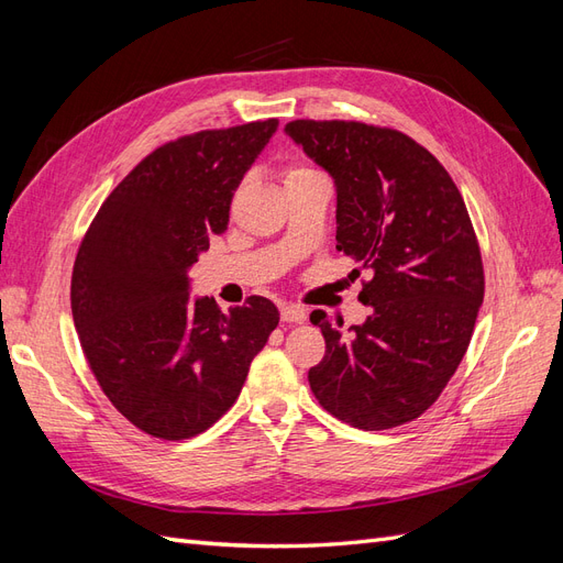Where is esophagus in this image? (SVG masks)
<instances>
[{
	"label": "esophagus",
	"mask_w": 563,
	"mask_h": 563,
	"mask_svg": "<svg viewBox=\"0 0 563 563\" xmlns=\"http://www.w3.org/2000/svg\"><path fill=\"white\" fill-rule=\"evenodd\" d=\"M305 319H308V310L300 308V305H282V321L302 323Z\"/></svg>",
	"instance_id": "1"
}]
</instances>
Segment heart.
Wrapping results in <instances>:
<instances>
[{"instance_id":"b5f03b06","label":"heart","mask_w":563,"mask_h":563,"mask_svg":"<svg viewBox=\"0 0 563 563\" xmlns=\"http://www.w3.org/2000/svg\"><path fill=\"white\" fill-rule=\"evenodd\" d=\"M300 174H312V168H308V166H291L286 172V178H291V176H300Z\"/></svg>"}]
</instances>
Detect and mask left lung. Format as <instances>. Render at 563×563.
<instances>
[{
  "instance_id": "obj_1",
  "label": "left lung",
  "mask_w": 563,
  "mask_h": 563,
  "mask_svg": "<svg viewBox=\"0 0 563 563\" xmlns=\"http://www.w3.org/2000/svg\"><path fill=\"white\" fill-rule=\"evenodd\" d=\"M284 131L335 183V249L371 272L362 327L343 333V321L310 314L327 340L310 387L352 428L411 422L463 362L484 300L482 251L463 195L432 152L401 131L340 119H296Z\"/></svg>"
}]
</instances>
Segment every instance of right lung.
I'll use <instances>...</instances> for the list:
<instances>
[{
  "label": "right lung",
  "instance_id": "1",
  "mask_svg": "<svg viewBox=\"0 0 563 563\" xmlns=\"http://www.w3.org/2000/svg\"><path fill=\"white\" fill-rule=\"evenodd\" d=\"M277 119L199 131L157 147L119 183L84 234L70 302L84 356L135 428L190 439L230 411L277 329L263 296L220 312L190 298L187 272L228 230L244 174Z\"/></svg>",
  "mask_w": 563,
  "mask_h": 563
}]
</instances>
